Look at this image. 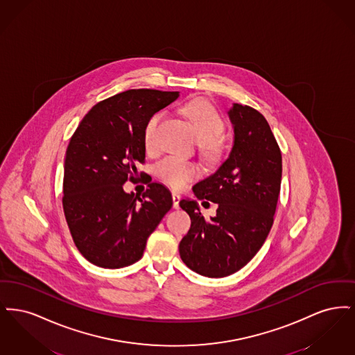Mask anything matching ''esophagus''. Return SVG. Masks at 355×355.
Here are the masks:
<instances>
[{
	"label": "esophagus",
	"instance_id": "34e87169",
	"mask_svg": "<svg viewBox=\"0 0 355 355\" xmlns=\"http://www.w3.org/2000/svg\"><path fill=\"white\" fill-rule=\"evenodd\" d=\"M171 198H173V207L178 209L180 207V201H181V196L177 194V193H173Z\"/></svg>",
	"mask_w": 355,
	"mask_h": 355
}]
</instances>
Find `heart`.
<instances>
[{
	"label": "heart",
	"instance_id": "obj_1",
	"mask_svg": "<svg viewBox=\"0 0 355 355\" xmlns=\"http://www.w3.org/2000/svg\"><path fill=\"white\" fill-rule=\"evenodd\" d=\"M181 112L193 126L194 133L201 142L200 145L203 154L209 159H217L222 153L220 137L225 130V123L214 106L205 100H193L185 103ZM161 119L162 113L157 112L145 123L144 144L146 152L155 153L158 149L155 133ZM154 173L165 185L180 190L200 175V168L194 162L169 155L157 162Z\"/></svg>",
	"mask_w": 355,
	"mask_h": 355
}]
</instances>
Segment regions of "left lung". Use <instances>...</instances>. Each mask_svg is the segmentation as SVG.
Masks as SVG:
<instances>
[{"mask_svg":"<svg viewBox=\"0 0 355 355\" xmlns=\"http://www.w3.org/2000/svg\"><path fill=\"white\" fill-rule=\"evenodd\" d=\"M234 145L220 169L193 190L203 206L217 205L206 218L196 201L180 206L191 226L180 242L186 266L209 278L242 269L269 236L281 190L282 154L266 119L252 106L234 103L229 110Z\"/></svg>","mask_w":355,"mask_h":355,"instance_id":"left-lung-1","label":"left lung"}]
</instances>
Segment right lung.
<instances>
[{"instance_id":"obj_1","label":"right lung","mask_w":355,"mask_h":355,"mask_svg":"<svg viewBox=\"0 0 355 355\" xmlns=\"http://www.w3.org/2000/svg\"><path fill=\"white\" fill-rule=\"evenodd\" d=\"M178 96L154 89L119 93L96 103L69 141L62 207L78 252L96 266L119 269L141 259L148 238L173 206L161 184L148 185L142 197L122 186L137 180V165L145 164L146 121Z\"/></svg>"}]
</instances>
